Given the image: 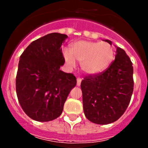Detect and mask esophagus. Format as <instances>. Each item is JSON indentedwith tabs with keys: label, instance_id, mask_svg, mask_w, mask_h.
Wrapping results in <instances>:
<instances>
[{
	"label": "esophagus",
	"instance_id": "obj_1",
	"mask_svg": "<svg viewBox=\"0 0 148 148\" xmlns=\"http://www.w3.org/2000/svg\"><path fill=\"white\" fill-rule=\"evenodd\" d=\"M77 86H80V84H81V82H82V79L81 78H77Z\"/></svg>",
	"mask_w": 148,
	"mask_h": 148
}]
</instances>
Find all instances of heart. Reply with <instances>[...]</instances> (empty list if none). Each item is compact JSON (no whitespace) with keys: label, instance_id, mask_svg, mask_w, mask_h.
Segmentation results:
<instances>
[{"label":"heart","instance_id":"obj_1","mask_svg":"<svg viewBox=\"0 0 148 148\" xmlns=\"http://www.w3.org/2000/svg\"><path fill=\"white\" fill-rule=\"evenodd\" d=\"M63 56L67 65L76 66V60L81 63L86 74H96L104 71L114 59L112 46L106 42L79 41L70 46V51L64 49Z\"/></svg>","mask_w":148,"mask_h":148}]
</instances>
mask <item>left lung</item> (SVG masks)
<instances>
[{"label":"left lung","instance_id":"8db88e82","mask_svg":"<svg viewBox=\"0 0 148 148\" xmlns=\"http://www.w3.org/2000/svg\"><path fill=\"white\" fill-rule=\"evenodd\" d=\"M112 44L109 40H105ZM133 66L125 51L117 47L115 59L104 71L84 77L81 83L83 109L91 122L107 125L124 114L133 92Z\"/></svg>","mask_w":148,"mask_h":148}]
</instances>
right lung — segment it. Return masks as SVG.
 <instances>
[{"instance_id":"add662e5","label":"right lung","mask_w":148,"mask_h":148,"mask_svg":"<svg viewBox=\"0 0 148 148\" xmlns=\"http://www.w3.org/2000/svg\"><path fill=\"white\" fill-rule=\"evenodd\" d=\"M66 34L51 33L29 44L20 56L16 89L24 112L33 120L49 122L62 114L70 91L77 84L73 74L61 71Z\"/></svg>"}]
</instances>
